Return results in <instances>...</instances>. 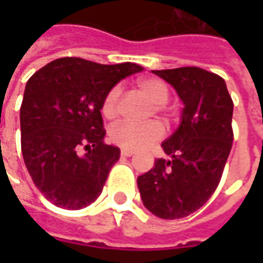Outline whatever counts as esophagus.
<instances>
[{"label": "esophagus", "instance_id": "34e87169", "mask_svg": "<svg viewBox=\"0 0 263 263\" xmlns=\"http://www.w3.org/2000/svg\"><path fill=\"white\" fill-rule=\"evenodd\" d=\"M133 154H135V151H132V149H121V155H123V157H132V155H133Z\"/></svg>", "mask_w": 263, "mask_h": 263}]
</instances>
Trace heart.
Returning <instances> with one entry per match:
<instances>
[{"instance_id": "1", "label": "heart", "mask_w": 263, "mask_h": 263, "mask_svg": "<svg viewBox=\"0 0 263 263\" xmlns=\"http://www.w3.org/2000/svg\"><path fill=\"white\" fill-rule=\"evenodd\" d=\"M139 90L147 99L157 105V109L165 105L168 101V87L164 82L158 79H140L137 82ZM120 99V87L114 86L104 98L102 114L106 118H112L117 114V105ZM164 135V127L158 121H149L145 124H132V123H118L109 130V139L121 147L126 149H142L157 142Z\"/></svg>"}]
</instances>
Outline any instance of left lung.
<instances>
[{
  "label": "left lung",
  "instance_id": "1",
  "mask_svg": "<svg viewBox=\"0 0 263 263\" xmlns=\"http://www.w3.org/2000/svg\"><path fill=\"white\" fill-rule=\"evenodd\" d=\"M183 102L177 130L162 142L170 159L158 158L137 177L142 202L164 219L190 215L215 192L233 145V101L222 77L199 67L152 70Z\"/></svg>",
  "mask_w": 263,
  "mask_h": 263
}]
</instances>
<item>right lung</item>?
Returning a JSON list of instances; mask_svg holds the SVG:
<instances>
[{"label":"right lung","mask_w":263,"mask_h":263,"mask_svg":"<svg viewBox=\"0 0 263 263\" xmlns=\"http://www.w3.org/2000/svg\"><path fill=\"white\" fill-rule=\"evenodd\" d=\"M142 70L135 63L106 66L67 57L27 80L22 154L35 186L55 206L82 209L101 195L120 158V147L104 143L102 102L121 79Z\"/></svg>","instance_id":"add662e5"}]
</instances>
